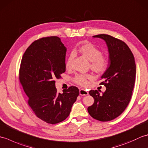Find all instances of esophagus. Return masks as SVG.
<instances>
[{"label": "esophagus", "mask_w": 148, "mask_h": 148, "mask_svg": "<svg viewBox=\"0 0 148 148\" xmlns=\"http://www.w3.org/2000/svg\"><path fill=\"white\" fill-rule=\"evenodd\" d=\"M79 95H82V96L87 95H88V91L86 90L81 89V90H79Z\"/></svg>", "instance_id": "1"}]
</instances>
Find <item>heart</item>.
<instances>
[{
	"instance_id": "b5f03b06",
	"label": "heart",
	"mask_w": 148,
	"mask_h": 148,
	"mask_svg": "<svg viewBox=\"0 0 148 148\" xmlns=\"http://www.w3.org/2000/svg\"><path fill=\"white\" fill-rule=\"evenodd\" d=\"M75 51H78L90 62V67L91 70L98 74H102L108 69L109 61L108 56L102 55V51L92 43H87L81 45ZM74 58L73 53L69 55L66 61L65 67L67 69L71 67L72 61ZM92 78L90 74H77L74 77L75 83L81 86H86L88 84V79Z\"/></svg>"
}]
</instances>
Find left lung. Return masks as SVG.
I'll return each mask as SVG.
<instances>
[{
	"instance_id": "8db88e82",
	"label": "left lung",
	"mask_w": 148,
	"mask_h": 148,
	"mask_svg": "<svg viewBox=\"0 0 148 148\" xmlns=\"http://www.w3.org/2000/svg\"><path fill=\"white\" fill-rule=\"evenodd\" d=\"M93 37L106 42L108 48L109 64L101 76L100 84L106 90L100 95L97 90H90L94 103L88 108L90 115L100 121H108L117 118L129 103L134 87L136 65L133 53L123 41L107 34Z\"/></svg>"
}]
</instances>
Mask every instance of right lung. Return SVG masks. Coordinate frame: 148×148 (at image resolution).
I'll return each mask as SVG.
<instances>
[{"instance_id": "add662e5", "label": "right lung", "mask_w": 148, "mask_h": 148, "mask_svg": "<svg viewBox=\"0 0 148 148\" xmlns=\"http://www.w3.org/2000/svg\"><path fill=\"white\" fill-rule=\"evenodd\" d=\"M67 49L60 38L51 36L33 42L21 59L19 79L28 103L40 119L50 124L62 122L70 114L79 94L76 86L58 93L56 79L65 72Z\"/></svg>"}]
</instances>
